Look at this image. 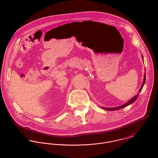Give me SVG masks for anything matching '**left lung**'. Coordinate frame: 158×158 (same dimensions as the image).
Masks as SVG:
<instances>
[{
	"label": "left lung",
	"mask_w": 158,
	"mask_h": 158,
	"mask_svg": "<svg viewBox=\"0 0 158 158\" xmlns=\"http://www.w3.org/2000/svg\"><path fill=\"white\" fill-rule=\"evenodd\" d=\"M145 77H146V76H145V74L144 77H143V84H142V86H141V87H140V90H139V93H140V92L142 91V89H143V85H144V84H145V78H146ZM139 95V94H137L134 97H133L131 100H129V101H127L125 104H123V105H122V106H118V107H115V108H106V107H102V109H105V110H118V109L123 108V107H126V106H129V104L133 103L134 101H135V100L137 99Z\"/></svg>",
	"instance_id": "8db88e82"
}]
</instances>
